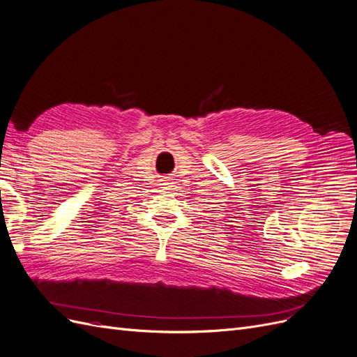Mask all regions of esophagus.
<instances>
[{"label": "esophagus", "instance_id": "obj_1", "mask_svg": "<svg viewBox=\"0 0 357 357\" xmlns=\"http://www.w3.org/2000/svg\"><path fill=\"white\" fill-rule=\"evenodd\" d=\"M167 185H169V183H168V181H164V186H167Z\"/></svg>", "mask_w": 357, "mask_h": 357}]
</instances>
